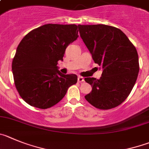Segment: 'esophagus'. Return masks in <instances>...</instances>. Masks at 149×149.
I'll return each mask as SVG.
<instances>
[{
    "label": "esophagus",
    "mask_w": 149,
    "mask_h": 149,
    "mask_svg": "<svg viewBox=\"0 0 149 149\" xmlns=\"http://www.w3.org/2000/svg\"><path fill=\"white\" fill-rule=\"evenodd\" d=\"M77 81H78V83H83L84 81V77H81V76H79L78 78H77Z\"/></svg>",
    "instance_id": "1"
}]
</instances>
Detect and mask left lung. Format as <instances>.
Segmentation results:
<instances>
[{
	"instance_id": "left-lung-1",
	"label": "left lung",
	"mask_w": 149,
	"mask_h": 149,
	"mask_svg": "<svg viewBox=\"0 0 149 149\" xmlns=\"http://www.w3.org/2000/svg\"><path fill=\"white\" fill-rule=\"evenodd\" d=\"M92 59L103 69L100 79L86 77L92 91L86 95L95 108L108 110L120 105L131 93L139 69L137 49L120 29L104 24L78 25Z\"/></svg>"
}]
</instances>
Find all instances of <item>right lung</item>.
<instances>
[{"mask_svg": "<svg viewBox=\"0 0 149 149\" xmlns=\"http://www.w3.org/2000/svg\"><path fill=\"white\" fill-rule=\"evenodd\" d=\"M75 24H46L24 37L12 60L15 85L26 103L41 109L51 108L76 84V74H63L58 69L65 49L78 38Z\"/></svg>", "mask_w": 149, "mask_h": 149, "instance_id": "obj_1", "label": "right lung"}]
</instances>
